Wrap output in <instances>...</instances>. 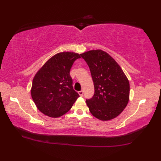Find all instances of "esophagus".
I'll list each match as a JSON object with an SVG mask.
<instances>
[{"instance_id": "1", "label": "esophagus", "mask_w": 161, "mask_h": 161, "mask_svg": "<svg viewBox=\"0 0 161 161\" xmlns=\"http://www.w3.org/2000/svg\"><path fill=\"white\" fill-rule=\"evenodd\" d=\"M79 95L80 97H82V96H83L84 92H83V91H79Z\"/></svg>"}]
</instances>
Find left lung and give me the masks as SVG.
Segmentation results:
<instances>
[{
	"mask_svg": "<svg viewBox=\"0 0 161 161\" xmlns=\"http://www.w3.org/2000/svg\"><path fill=\"white\" fill-rule=\"evenodd\" d=\"M89 66L95 92L86 103L91 114L102 121L116 118L129 101L130 83L119 64L108 53L91 50L81 53Z\"/></svg>",
	"mask_w": 161,
	"mask_h": 161,
	"instance_id": "left-lung-1",
	"label": "left lung"
}]
</instances>
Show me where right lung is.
I'll return each mask as SVG.
<instances>
[{"mask_svg":"<svg viewBox=\"0 0 161 161\" xmlns=\"http://www.w3.org/2000/svg\"><path fill=\"white\" fill-rule=\"evenodd\" d=\"M80 56L61 52L47 60L33 78L31 94L37 109L51 118L65 114L79 97L73 89L70 70Z\"/></svg>","mask_w":161,"mask_h":161,"instance_id":"add662e5","label":"right lung"}]
</instances>
